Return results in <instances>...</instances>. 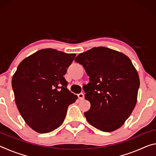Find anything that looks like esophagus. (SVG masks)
Wrapping results in <instances>:
<instances>
[{"label":"esophagus","instance_id":"esophagus-1","mask_svg":"<svg viewBox=\"0 0 156 156\" xmlns=\"http://www.w3.org/2000/svg\"><path fill=\"white\" fill-rule=\"evenodd\" d=\"M78 97L79 99L82 100H83L84 98V95L83 93H80V94H79L78 95Z\"/></svg>","mask_w":156,"mask_h":156}]
</instances>
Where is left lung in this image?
Masks as SVG:
<instances>
[{
  "mask_svg": "<svg viewBox=\"0 0 156 156\" xmlns=\"http://www.w3.org/2000/svg\"><path fill=\"white\" fill-rule=\"evenodd\" d=\"M74 60L89 76L90 82L83 89L91 103L84 113L87 120L102 131L120 128L136 106L140 87L131 60L122 53L98 47L80 54Z\"/></svg>",
  "mask_w": 156,
  "mask_h": 156,
  "instance_id": "left-lung-1",
  "label": "left lung"
}]
</instances>
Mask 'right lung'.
Masks as SVG:
<instances>
[{"mask_svg":"<svg viewBox=\"0 0 156 156\" xmlns=\"http://www.w3.org/2000/svg\"><path fill=\"white\" fill-rule=\"evenodd\" d=\"M75 54L44 49L21 62L12 84L16 104L25 122L40 133L55 130L64 121L69 105L78 99L64 78Z\"/></svg>","mask_w":156,"mask_h":156,"instance_id":"right-lung-1","label":"right lung"}]
</instances>
